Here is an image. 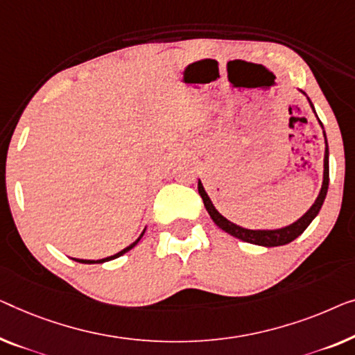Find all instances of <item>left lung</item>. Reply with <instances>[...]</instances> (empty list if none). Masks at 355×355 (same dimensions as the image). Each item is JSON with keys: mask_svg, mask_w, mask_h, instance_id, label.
<instances>
[{"mask_svg": "<svg viewBox=\"0 0 355 355\" xmlns=\"http://www.w3.org/2000/svg\"><path fill=\"white\" fill-rule=\"evenodd\" d=\"M311 102V101H309ZM311 107L314 109V105H312L311 102ZM315 114V110H314ZM320 121V120H318ZM322 125V123H320ZM323 128V126H322ZM323 136H325V131H323ZM325 158H323V182H322V189H320V193H318L317 200L314 202V205L309 208V211H307L302 218H300L296 220V223H293L290 225H286V227H282V229H275V230H251V229H243L240 227V225L230 223L224 218L223 214H219L218 209L214 208V205L211 203V200H209L208 193L205 192V189L202 186V182L198 181V193L200 197H202L203 203H205V208H207L208 214L211 216V219L214 220V224L218 225L224 230V232H227L232 235L235 239H240L243 241H248V243H253V245H261V246H280V245H286L293 241L295 239L300 237V235L304 232L307 229V225L312 223V219L315 218L320 211L323 202H325V197H327V192H328V182H330V169H328V144H327V136H325Z\"/></svg>", "mask_w": 355, "mask_h": 355, "instance_id": "obj_1", "label": "left lung"}]
</instances>
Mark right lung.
Listing matches in <instances>:
<instances>
[{
	"instance_id": "obj_1",
	"label": "right lung",
	"mask_w": 355,
	"mask_h": 355,
	"mask_svg": "<svg viewBox=\"0 0 355 355\" xmlns=\"http://www.w3.org/2000/svg\"><path fill=\"white\" fill-rule=\"evenodd\" d=\"M144 232H146V230H144ZM144 232L141 234V237L135 241V243H131L130 246H126V248H125V250H121L120 253H116V254H114V256H109V258H104V259H97V261H89V259H76V258H71V259H73V261H78V263H83V264H101V263H107V261H112V259H115V258H118V256L125 254L126 251H130L131 248H135V246H136L137 243H139V240L142 239Z\"/></svg>"
}]
</instances>
